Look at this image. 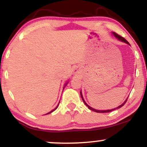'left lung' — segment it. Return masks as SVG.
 <instances>
[{
    "label": "left lung",
    "instance_id": "1",
    "mask_svg": "<svg viewBox=\"0 0 147 147\" xmlns=\"http://www.w3.org/2000/svg\"><path fill=\"white\" fill-rule=\"evenodd\" d=\"M113 35H114V36H115L116 38H118V39H119V40H120V41H123V42H125V43H127V44H129V42H128L127 41H126V40L125 39V38H124V37L121 36L120 35L117 34V33H115V32H113ZM80 95H81V97H82V100H83L84 103V104H86V106H88V108L89 109H90L91 111H95V112H96V113H109V112H111V111H114V110H116V109H119V108H121V107H122V106H123L124 105V104H125V103L126 102V101H127V99H126L125 102H124V103H123V104H122V105H120V106H118V107L115 108V109H111V110H106V111H99V110H96V109H92V107H90V106H89L88 105V104H86V103L85 101H84V98H83V96H82V92H80Z\"/></svg>",
    "mask_w": 147,
    "mask_h": 147
}]
</instances>
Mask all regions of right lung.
Listing matches in <instances>:
<instances>
[{
  "label": "right lung",
  "instance_id": "add662e5",
  "mask_svg": "<svg viewBox=\"0 0 147 147\" xmlns=\"http://www.w3.org/2000/svg\"><path fill=\"white\" fill-rule=\"evenodd\" d=\"M57 107H56V108H55V109H54V110H52V111H50V113H47V114H49V113H52V112H53V111H55V109H57Z\"/></svg>",
  "mask_w": 147,
  "mask_h": 147
}]
</instances>
